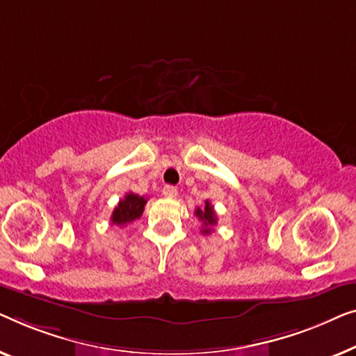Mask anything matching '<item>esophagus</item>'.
<instances>
[{
	"label": "esophagus",
	"mask_w": 356,
	"mask_h": 356,
	"mask_svg": "<svg viewBox=\"0 0 356 356\" xmlns=\"http://www.w3.org/2000/svg\"><path fill=\"white\" fill-rule=\"evenodd\" d=\"M163 195L166 198H176L177 197V188L172 187V185H166V187L163 188Z\"/></svg>",
	"instance_id": "1"
}]
</instances>
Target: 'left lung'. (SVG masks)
<instances>
[{
    "label": "left lung",
    "mask_w": 356,
    "mask_h": 356,
    "mask_svg": "<svg viewBox=\"0 0 356 356\" xmlns=\"http://www.w3.org/2000/svg\"><path fill=\"white\" fill-rule=\"evenodd\" d=\"M195 216H197L200 221L203 222V229H202L203 234H209L213 230V227L218 224L216 213H214L213 204L209 203L208 200L204 202L203 208H197V211H195Z\"/></svg>",
    "instance_id": "left-lung-1"
}]
</instances>
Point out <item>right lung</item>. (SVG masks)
Masks as SVG:
<instances>
[{
  "instance_id": "add662e5",
  "label": "right lung",
  "mask_w": 356,
  "mask_h": 356,
  "mask_svg": "<svg viewBox=\"0 0 356 356\" xmlns=\"http://www.w3.org/2000/svg\"><path fill=\"white\" fill-rule=\"evenodd\" d=\"M145 204H147V198L129 192L122 200H119L118 207L114 208V211L111 214V222L116 224V226H126V224H130L135 221V219L142 216Z\"/></svg>"
}]
</instances>
